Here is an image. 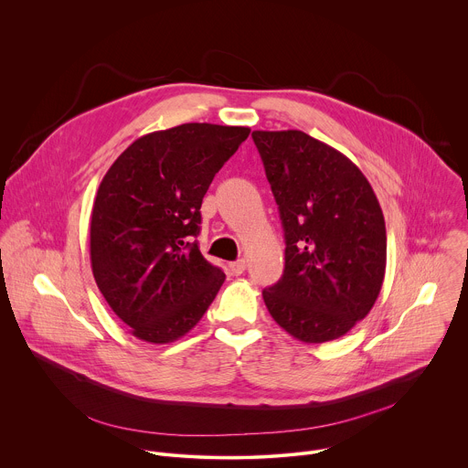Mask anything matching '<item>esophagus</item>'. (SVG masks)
Returning <instances> with one entry per match:
<instances>
[{
  "mask_svg": "<svg viewBox=\"0 0 468 468\" xmlns=\"http://www.w3.org/2000/svg\"><path fill=\"white\" fill-rule=\"evenodd\" d=\"M229 271H231L233 276L244 274V271H246V261H244V259H239V261L231 262V264H229Z\"/></svg>",
  "mask_w": 468,
  "mask_h": 468,
  "instance_id": "obj_1",
  "label": "esophagus"
}]
</instances>
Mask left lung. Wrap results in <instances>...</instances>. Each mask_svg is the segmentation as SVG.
<instances>
[{
    "mask_svg": "<svg viewBox=\"0 0 468 468\" xmlns=\"http://www.w3.org/2000/svg\"><path fill=\"white\" fill-rule=\"evenodd\" d=\"M285 231V271L262 291L272 318L307 345L339 339L374 307L387 231L363 172L298 129L253 131Z\"/></svg>",
    "mask_w": 468,
    "mask_h": 468,
    "instance_id": "8db88e82",
    "label": "left lung"
}]
</instances>
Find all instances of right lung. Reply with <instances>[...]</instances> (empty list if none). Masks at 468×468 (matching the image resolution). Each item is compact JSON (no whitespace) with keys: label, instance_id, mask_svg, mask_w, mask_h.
I'll return each instance as SVG.
<instances>
[{"label":"right lung","instance_id":"add662e5","mask_svg":"<svg viewBox=\"0 0 468 468\" xmlns=\"http://www.w3.org/2000/svg\"><path fill=\"white\" fill-rule=\"evenodd\" d=\"M250 127L181 123L125 148L103 176L90 218L96 285L131 333L152 345L199 322L226 274L199 251L202 199Z\"/></svg>","mask_w":468,"mask_h":468}]
</instances>
